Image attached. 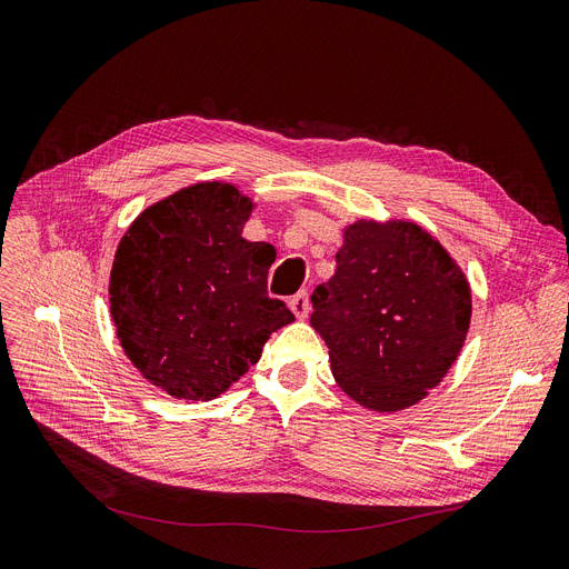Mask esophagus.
<instances>
[{
	"label": "esophagus",
	"instance_id": "1",
	"mask_svg": "<svg viewBox=\"0 0 569 569\" xmlns=\"http://www.w3.org/2000/svg\"><path fill=\"white\" fill-rule=\"evenodd\" d=\"M288 307H290V311L298 316L300 320H305L307 316H309V311H311V305H309V292L307 290H300L298 295H292L290 298V302H288Z\"/></svg>",
	"mask_w": 569,
	"mask_h": 569
}]
</instances>
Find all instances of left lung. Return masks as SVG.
I'll return each instance as SVG.
<instances>
[{"label": "left lung", "mask_w": 569, "mask_h": 569, "mask_svg": "<svg viewBox=\"0 0 569 569\" xmlns=\"http://www.w3.org/2000/svg\"><path fill=\"white\" fill-rule=\"evenodd\" d=\"M311 305L335 381L383 413L421 402L449 375L469 330L472 290L426 228L360 218L343 228L335 277L313 290Z\"/></svg>", "instance_id": "obj_1"}]
</instances>
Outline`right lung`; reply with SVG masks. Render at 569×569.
<instances>
[{"instance_id":"obj_1","label":"right lung","mask_w":569,"mask_h":569,"mask_svg":"<svg viewBox=\"0 0 569 569\" xmlns=\"http://www.w3.org/2000/svg\"><path fill=\"white\" fill-rule=\"evenodd\" d=\"M253 207L232 183H192L143 209L118 243L116 335L139 375L171 398L216 400L295 320L267 295V246L241 237Z\"/></svg>"}]
</instances>
